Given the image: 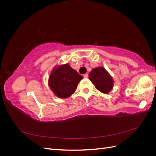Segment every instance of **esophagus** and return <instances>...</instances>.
<instances>
[{
    "label": "esophagus",
    "instance_id": "1",
    "mask_svg": "<svg viewBox=\"0 0 156 156\" xmlns=\"http://www.w3.org/2000/svg\"><path fill=\"white\" fill-rule=\"evenodd\" d=\"M84 78H88V75L87 73L84 74Z\"/></svg>",
    "mask_w": 156,
    "mask_h": 156
}]
</instances>
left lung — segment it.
Wrapping results in <instances>:
<instances>
[{
	"instance_id": "left-lung-1",
	"label": "left lung",
	"mask_w": 156,
	"mask_h": 156,
	"mask_svg": "<svg viewBox=\"0 0 156 156\" xmlns=\"http://www.w3.org/2000/svg\"><path fill=\"white\" fill-rule=\"evenodd\" d=\"M96 88L103 94H108L113 87V79L102 67L96 68L90 72L89 78Z\"/></svg>"
}]
</instances>
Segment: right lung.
<instances>
[{
  "mask_svg": "<svg viewBox=\"0 0 156 156\" xmlns=\"http://www.w3.org/2000/svg\"><path fill=\"white\" fill-rule=\"evenodd\" d=\"M83 77L66 64L56 68L49 78V85L56 96L66 98L74 93Z\"/></svg>",
  "mask_w": 156,
  "mask_h": 156,
  "instance_id": "right-lung-1",
  "label": "right lung"
}]
</instances>
